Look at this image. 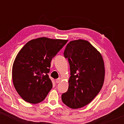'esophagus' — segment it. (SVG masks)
Returning a JSON list of instances; mask_svg holds the SVG:
<instances>
[{"mask_svg": "<svg viewBox=\"0 0 124 124\" xmlns=\"http://www.w3.org/2000/svg\"><path fill=\"white\" fill-rule=\"evenodd\" d=\"M61 81V78H58V79H56V83H60Z\"/></svg>", "mask_w": 124, "mask_h": 124, "instance_id": "1", "label": "esophagus"}]
</instances>
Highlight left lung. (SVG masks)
<instances>
[{"label":"left lung","instance_id":"left-lung-1","mask_svg":"<svg viewBox=\"0 0 124 124\" xmlns=\"http://www.w3.org/2000/svg\"><path fill=\"white\" fill-rule=\"evenodd\" d=\"M70 65L69 87L62 95L63 103L71 108L89 104L103 87L104 63L101 54L89 41L78 39L69 42L64 51Z\"/></svg>","mask_w":124,"mask_h":124}]
</instances>
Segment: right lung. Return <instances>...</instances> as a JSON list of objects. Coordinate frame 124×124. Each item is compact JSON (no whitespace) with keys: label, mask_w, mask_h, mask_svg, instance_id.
Returning <instances> with one entry per match:
<instances>
[{"label":"right lung","mask_w":124,"mask_h":124,"mask_svg":"<svg viewBox=\"0 0 124 124\" xmlns=\"http://www.w3.org/2000/svg\"><path fill=\"white\" fill-rule=\"evenodd\" d=\"M68 40L41 37L28 41L18 52L12 68L13 83L24 100L37 104L52 87L48 73L52 59Z\"/></svg>","instance_id":"right-lung-1"}]
</instances>
